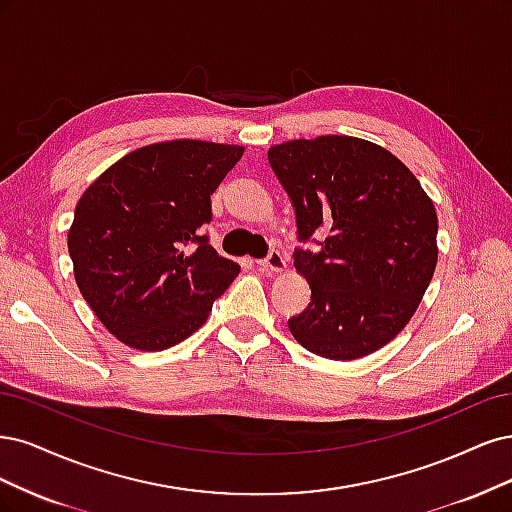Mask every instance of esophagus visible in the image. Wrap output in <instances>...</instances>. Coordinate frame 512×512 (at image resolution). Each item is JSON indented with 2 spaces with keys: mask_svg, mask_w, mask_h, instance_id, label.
<instances>
[{
  "mask_svg": "<svg viewBox=\"0 0 512 512\" xmlns=\"http://www.w3.org/2000/svg\"><path fill=\"white\" fill-rule=\"evenodd\" d=\"M257 263H259V268H261V270H272V272H280V270L285 268V257H283V253H280L278 249H272V251L268 253V257L259 259Z\"/></svg>",
  "mask_w": 512,
  "mask_h": 512,
  "instance_id": "esophagus-1",
  "label": "esophagus"
}]
</instances>
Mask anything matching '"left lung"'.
I'll use <instances>...</instances> for the list:
<instances>
[{
    "mask_svg": "<svg viewBox=\"0 0 512 512\" xmlns=\"http://www.w3.org/2000/svg\"><path fill=\"white\" fill-rule=\"evenodd\" d=\"M268 161L295 210V270L310 304L289 329L310 353L349 361L398 336L430 287L438 217L430 197L387 148L351 136L291 140ZM326 234L315 241L314 234Z\"/></svg>",
    "mask_w": 512,
    "mask_h": 512,
    "instance_id": "1",
    "label": "left lung"
}]
</instances>
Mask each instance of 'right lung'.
<instances>
[{"label": "right lung", "instance_id": "obj_1", "mask_svg": "<svg viewBox=\"0 0 512 512\" xmlns=\"http://www.w3.org/2000/svg\"><path fill=\"white\" fill-rule=\"evenodd\" d=\"M242 153L202 140L142 146L82 193L68 234L76 285L131 349L163 351L189 338L238 276L202 225Z\"/></svg>", "mask_w": 512, "mask_h": 512}]
</instances>
